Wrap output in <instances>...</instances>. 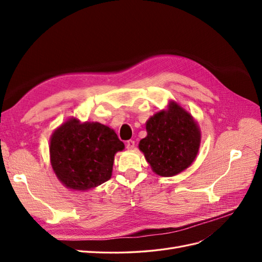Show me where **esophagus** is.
I'll use <instances>...</instances> for the list:
<instances>
[{
  "label": "esophagus",
  "mask_w": 262,
  "mask_h": 262,
  "mask_svg": "<svg viewBox=\"0 0 262 262\" xmlns=\"http://www.w3.org/2000/svg\"><path fill=\"white\" fill-rule=\"evenodd\" d=\"M125 147L128 149H133L134 148V141H132V140L126 141L125 142Z\"/></svg>",
  "instance_id": "esophagus-1"
}]
</instances>
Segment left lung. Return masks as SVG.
Returning a JSON list of instances; mask_svg holds the SVG:
<instances>
[{
  "mask_svg": "<svg viewBox=\"0 0 262 262\" xmlns=\"http://www.w3.org/2000/svg\"><path fill=\"white\" fill-rule=\"evenodd\" d=\"M139 148L158 176L172 177L193 163L201 144L199 124L175 100L148 118Z\"/></svg>",
  "mask_w": 262,
  "mask_h": 262,
  "instance_id": "obj_1",
  "label": "left lung"
}]
</instances>
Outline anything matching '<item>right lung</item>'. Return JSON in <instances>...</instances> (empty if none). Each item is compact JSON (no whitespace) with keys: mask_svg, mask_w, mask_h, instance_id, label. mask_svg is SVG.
Masks as SVG:
<instances>
[{"mask_svg":"<svg viewBox=\"0 0 262 262\" xmlns=\"http://www.w3.org/2000/svg\"><path fill=\"white\" fill-rule=\"evenodd\" d=\"M124 149L116 132L99 122L68 119L50 138V163L68 189L86 191L112 178L115 155Z\"/></svg>","mask_w":262,"mask_h":262,"instance_id":"obj_1","label":"right lung"}]
</instances>
